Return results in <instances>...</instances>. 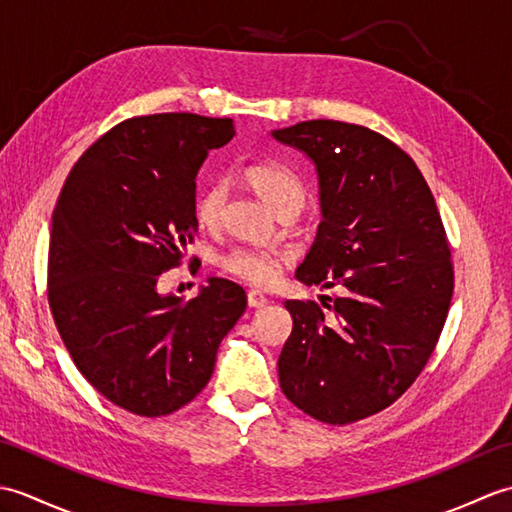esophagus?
Wrapping results in <instances>:
<instances>
[{
  "label": "esophagus",
  "instance_id": "esophagus-1",
  "mask_svg": "<svg viewBox=\"0 0 512 512\" xmlns=\"http://www.w3.org/2000/svg\"><path fill=\"white\" fill-rule=\"evenodd\" d=\"M248 306L250 308H264L266 303H268V299H266V295H262V292L259 290H248Z\"/></svg>",
  "mask_w": 512,
  "mask_h": 512
}]
</instances>
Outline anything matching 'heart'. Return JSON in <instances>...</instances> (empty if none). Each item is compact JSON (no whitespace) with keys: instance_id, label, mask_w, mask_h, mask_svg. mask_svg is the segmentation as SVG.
Segmentation results:
<instances>
[{"instance_id":"b5f03b06","label":"heart","mask_w":512,"mask_h":512,"mask_svg":"<svg viewBox=\"0 0 512 512\" xmlns=\"http://www.w3.org/2000/svg\"><path fill=\"white\" fill-rule=\"evenodd\" d=\"M244 180L259 198H262L277 215L297 213L306 206L308 191L306 184L295 171L279 162H253L244 169ZM226 200V189L220 182L206 184L193 200V217L202 228H215L222 220V209ZM217 266L222 273L242 279L253 286L273 284L279 273L281 259L275 253L257 248L235 246L217 257Z\"/></svg>"}]
</instances>
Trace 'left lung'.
<instances>
[{
	"instance_id": "1",
	"label": "left lung",
	"mask_w": 512,
	"mask_h": 512,
	"mask_svg": "<svg viewBox=\"0 0 512 512\" xmlns=\"http://www.w3.org/2000/svg\"><path fill=\"white\" fill-rule=\"evenodd\" d=\"M273 136L319 176L323 220L297 279L343 290L321 301L328 313L286 301L279 385L314 420L350 424L396 402L436 350L453 297L447 233L416 162L383 134L321 118Z\"/></svg>"
}]
</instances>
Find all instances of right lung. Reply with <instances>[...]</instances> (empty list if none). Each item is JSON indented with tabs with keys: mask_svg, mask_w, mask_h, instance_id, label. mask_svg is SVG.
Returning <instances> with one entry per match:
<instances>
[{
	"mask_svg": "<svg viewBox=\"0 0 512 512\" xmlns=\"http://www.w3.org/2000/svg\"><path fill=\"white\" fill-rule=\"evenodd\" d=\"M233 136L231 118H127L85 149L54 206V323L85 380L136 416H167L198 396L246 310L242 286L220 277L189 301L156 290L198 233V169Z\"/></svg>",
	"mask_w": 512,
	"mask_h": 512,
	"instance_id": "obj_1",
	"label": "right lung"
}]
</instances>
